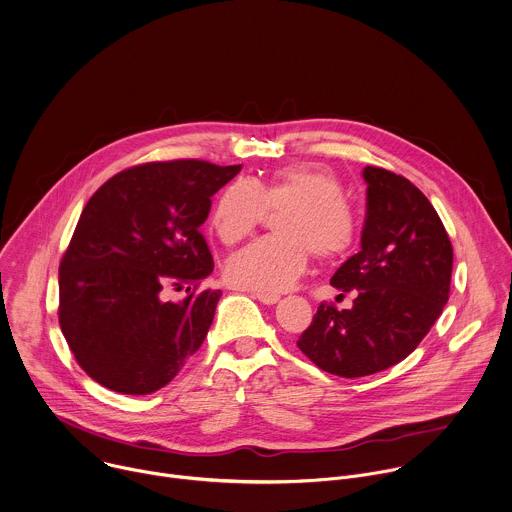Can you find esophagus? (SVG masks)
Masks as SVG:
<instances>
[{"label": "esophagus", "instance_id": "obj_1", "mask_svg": "<svg viewBox=\"0 0 512 512\" xmlns=\"http://www.w3.org/2000/svg\"><path fill=\"white\" fill-rule=\"evenodd\" d=\"M255 299H259L263 305H275L281 297L279 295H271V293H253Z\"/></svg>", "mask_w": 512, "mask_h": 512}]
</instances>
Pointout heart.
Returning a JSON list of instances; mask_svg holds the SVG:
<instances>
[{"mask_svg":"<svg viewBox=\"0 0 512 512\" xmlns=\"http://www.w3.org/2000/svg\"><path fill=\"white\" fill-rule=\"evenodd\" d=\"M265 209H285L275 223L279 237L259 239L227 259L225 279L239 289L279 295L303 275L311 251L337 259L355 241L343 185L325 169L291 165L265 181L235 179L219 193L209 223L221 243L235 245L253 233Z\"/></svg>","mask_w":512,"mask_h":512,"instance_id":"1","label":"heart"}]
</instances>
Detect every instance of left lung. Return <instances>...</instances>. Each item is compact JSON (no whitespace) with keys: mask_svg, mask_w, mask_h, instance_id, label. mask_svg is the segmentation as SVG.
Segmentation results:
<instances>
[{"mask_svg":"<svg viewBox=\"0 0 512 512\" xmlns=\"http://www.w3.org/2000/svg\"><path fill=\"white\" fill-rule=\"evenodd\" d=\"M367 215L361 251L331 277L351 309L321 305L297 347L345 379L385 371L409 357L443 313L453 245L431 201L405 177L365 167Z\"/></svg>","mask_w":512,"mask_h":512,"instance_id":"1","label":"left lung"}]
</instances>
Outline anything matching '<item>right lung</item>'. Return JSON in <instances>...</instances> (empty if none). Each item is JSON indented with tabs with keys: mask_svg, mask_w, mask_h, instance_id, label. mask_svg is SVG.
<instances>
[{
	"mask_svg": "<svg viewBox=\"0 0 512 512\" xmlns=\"http://www.w3.org/2000/svg\"><path fill=\"white\" fill-rule=\"evenodd\" d=\"M241 165L157 161L125 169L87 201L59 265V325L81 369L121 395L165 387L201 347L221 291L165 302L213 271L199 233Z\"/></svg>",
	"mask_w": 512,
	"mask_h": 512,
	"instance_id": "add662e5",
	"label": "right lung"
}]
</instances>
